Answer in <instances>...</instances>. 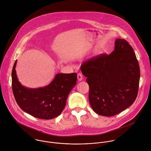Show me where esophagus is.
I'll list each match as a JSON object with an SVG mask.
<instances>
[{
  "label": "esophagus",
  "instance_id": "34e87169",
  "mask_svg": "<svg viewBox=\"0 0 151 151\" xmlns=\"http://www.w3.org/2000/svg\"><path fill=\"white\" fill-rule=\"evenodd\" d=\"M77 78H78V81H81L83 79V77L81 73H78L77 75Z\"/></svg>",
  "mask_w": 151,
  "mask_h": 151
}]
</instances>
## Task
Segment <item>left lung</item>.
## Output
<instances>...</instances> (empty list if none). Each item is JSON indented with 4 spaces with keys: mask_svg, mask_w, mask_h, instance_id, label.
I'll use <instances>...</instances> for the list:
<instances>
[{
    "mask_svg": "<svg viewBox=\"0 0 151 151\" xmlns=\"http://www.w3.org/2000/svg\"><path fill=\"white\" fill-rule=\"evenodd\" d=\"M89 86V100L97 114L112 116L135 101L140 69L132 47L125 40L115 39L114 50L85 62L81 67Z\"/></svg>",
    "mask_w": 151,
    "mask_h": 151,
    "instance_id": "1",
    "label": "left lung"
}]
</instances>
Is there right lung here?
Listing matches in <instances>:
<instances>
[{
    "label": "right lung",
    "mask_w": 151,
    "mask_h": 151,
    "mask_svg": "<svg viewBox=\"0 0 151 151\" xmlns=\"http://www.w3.org/2000/svg\"><path fill=\"white\" fill-rule=\"evenodd\" d=\"M17 60L12 72V90L19 106L30 115L42 119H51L60 115L67 98L76 85L77 73H58L47 86L29 88L19 81L16 71Z\"/></svg>",
    "instance_id": "add662e5"
}]
</instances>
